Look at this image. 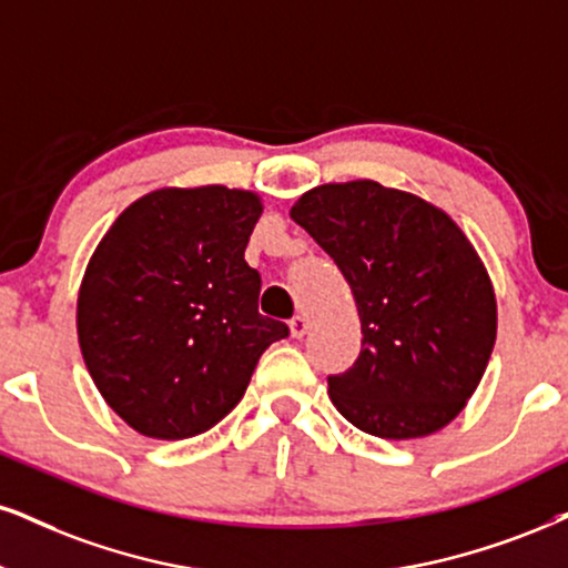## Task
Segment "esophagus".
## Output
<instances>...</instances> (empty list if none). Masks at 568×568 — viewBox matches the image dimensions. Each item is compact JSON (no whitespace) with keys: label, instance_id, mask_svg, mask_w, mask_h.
Returning <instances> with one entry per match:
<instances>
[{"label":"esophagus","instance_id":"obj_1","mask_svg":"<svg viewBox=\"0 0 568 568\" xmlns=\"http://www.w3.org/2000/svg\"><path fill=\"white\" fill-rule=\"evenodd\" d=\"M290 328H292V337L303 339L305 332H307V318L305 316H295V318L290 321Z\"/></svg>","mask_w":568,"mask_h":568}]
</instances>
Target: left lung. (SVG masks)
Wrapping results in <instances>:
<instances>
[{"label": "left lung", "instance_id": "1", "mask_svg": "<svg viewBox=\"0 0 568 568\" xmlns=\"http://www.w3.org/2000/svg\"><path fill=\"white\" fill-rule=\"evenodd\" d=\"M290 215L337 263L358 305V361L328 376L337 410L384 439L450 424L498 334L493 284L464 231L416 194L376 181L316 186Z\"/></svg>", "mask_w": 568, "mask_h": 568}]
</instances>
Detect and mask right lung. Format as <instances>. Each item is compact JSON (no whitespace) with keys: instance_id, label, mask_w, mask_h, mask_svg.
Segmentation results:
<instances>
[{"instance_id":"add662e5","label":"right lung","mask_w":568,"mask_h":568,"mask_svg":"<svg viewBox=\"0 0 568 568\" xmlns=\"http://www.w3.org/2000/svg\"><path fill=\"white\" fill-rule=\"evenodd\" d=\"M263 205L226 186L158 189L125 207L91 255L79 342L97 389L144 437L207 432L242 400L284 321L261 316L244 261Z\"/></svg>"}]
</instances>
